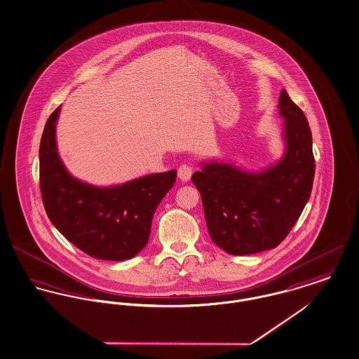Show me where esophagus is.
Returning a JSON list of instances; mask_svg holds the SVG:
<instances>
[{
	"label": "esophagus",
	"mask_w": 359,
	"mask_h": 359,
	"mask_svg": "<svg viewBox=\"0 0 359 359\" xmlns=\"http://www.w3.org/2000/svg\"><path fill=\"white\" fill-rule=\"evenodd\" d=\"M191 172H193V168H191L189 163H184L178 168V178L184 182L189 181L191 177Z\"/></svg>",
	"instance_id": "1"
}]
</instances>
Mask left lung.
Returning <instances> with one entry per match:
<instances>
[{
  "label": "left lung",
  "instance_id": "obj_1",
  "mask_svg": "<svg viewBox=\"0 0 359 359\" xmlns=\"http://www.w3.org/2000/svg\"><path fill=\"white\" fill-rule=\"evenodd\" d=\"M278 109L285 118L286 151L276 165L252 172L205 162L191 175L201 194L210 237L234 256L276 248L311 197L314 156L309 123L286 90L280 93Z\"/></svg>",
  "mask_w": 359,
  "mask_h": 359
}]
</instances>
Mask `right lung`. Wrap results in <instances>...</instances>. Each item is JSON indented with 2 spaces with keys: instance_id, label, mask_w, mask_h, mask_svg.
<instances>
[{
  "instance_id": "add662e5",
  "label": "right lung",
  "mask_w": 359,
  "mask_h": 359,
  "mask_svg": "<svg viewBox=\"0 0 359 359\" xmlns=\"http://www.w3.org/2000/svg\"><path fill=\"white\" fill-rule=\"evenodd\" d=\"M57 107L39 145V185L48 219L86 255L109 262L135 257L147 245L154 214L175 182L177 171L144 175L99 188L72 177L55 143Z\"/></svg>"
}]
</instances>
